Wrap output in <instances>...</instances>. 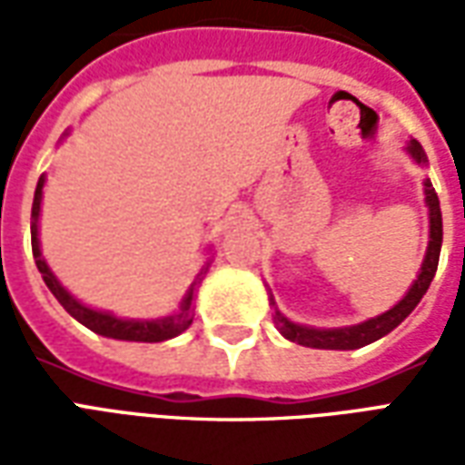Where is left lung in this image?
<instances>
[{"mask_svg": "<svg viewBox=\"0 0 465 465\" xmlns=\"http://www.w3.org/2000/svg\"><path fill=\"white\" fill-rule=\"evenodd\" d=\"M409 153L419 163H426V153H423L419 142L409 143ZM426 203H429L430 219L429 252H426V259H423V266H420L419 279L413 282L409 293H406L391 312L381 313L376 319H369V322L359 323V326H349V329H309V326L292 323L289 319H283L282 313L276 312L273 322L279 326V331L293 343H302V346H309V349L331 351L361 349V346H366V343L371 341H379L381 336H386L389 331H393V329L419 306V302L423 299V293L429 292L430 282H433V276H436V269H439L440 242H443V219H440L439 196L433 192L430 182H426Z\"/></svg>", "mask_w": 465, "mask_h": 465, "instance_id": "1", "label": "left lung"}]
</instances>
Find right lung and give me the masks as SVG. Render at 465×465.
Masks as SVG:
<instances>
[{"mask_svg":"<svg viewBox=\"0 0 465 465\" xmlns=\"http://www.w3.org/2000/svg\"><path fill=\"white\" fill-rule=\"evenodd\" d=\"M42 186H45V176L39 179L35 192V203H32V253H35V262L39 273L45 276V283L49 286V292L54 293L56 302L64 306L66 312L74 316L76 322L84 323L86 329H92L99 336H106V339H122V341H143V343H156V341H166V339H173L179 336L182 331H186L192 326L193 316H192V303H193V286H199L202 279L193 283L192 292L186 293L183 299L182 309L179 313H173L169 319H159V322H122L116 319L112 313H102L94 312V309H86L82 303L76 302L74 296H69L62 283L56 282L54 273L49 272V266L42 259V252H39V239H36V219H39V203H42Z\"/></svg>","mask_w":465,"mask_h":465,"instance_id":"obj_1","label":"right lung"}]
</instances>
